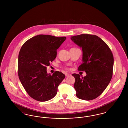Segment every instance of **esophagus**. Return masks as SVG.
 Instances as JSON below:
<instances>
[{
	"label": "esophagus",
	"instance_id": "obj_1",
	"mask_svg": "<svg viewBox=\"0 0 128 128\" xmlns=\"http://www.w3.org/2000/svg\"><path fill=\"white\" fill-rule=\"evenodd\" d=\"M65 76H66V77H68V76H70V74L68 73H65Z\"/></svg>",
	"mask_w": 128,
	"mask_h": 128
}]
</instances>
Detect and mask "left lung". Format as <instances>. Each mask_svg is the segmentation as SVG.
<instances>
[{
	"mask_svg": "<svg viewBox=\"0 0 128 128\" xmlns=\"http://www.w3.org/2000/svg\"><path fill=\"white\" fill-rule=\"evenodd\" d=\"M71 40L82 51V64L78 68L86 73L80 77L74 73V88L77 97L91 100L98 97L110 84L113 74L114 58L107 45L100 37L82 34L71 37Z\"/></svg>",
	"mask_w": 128,
	"mask_h": 128,
	"instance_id": "obj_1",
	"label": "left lung"
}]
</instances>
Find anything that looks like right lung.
<instances>
[{
	"instance_id": "right-lung-1",
	"label": "right lung",
	"mask_w": 128,
	"mask_h": 128,
	"mask_svg": "<svg viewBox=\"0 0 128 128\" xmlns=\"http://www.w3.org/2000/svg\"><path fill=\"white\" fill-rule=\"evenodd\" d=\"M39 34L26 41L18 54V75L22 85L30 97L40 102L54 98L58 87L65 77L61 72L48 73L46 67L56 56V50L66 40Z\"/></svg>"
}]
</instances>
